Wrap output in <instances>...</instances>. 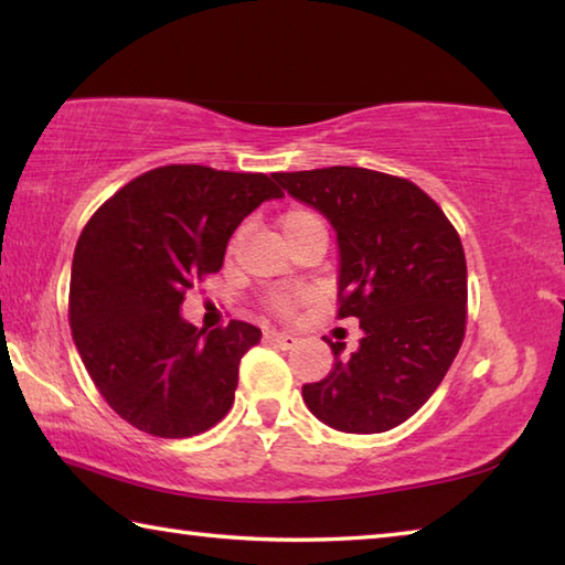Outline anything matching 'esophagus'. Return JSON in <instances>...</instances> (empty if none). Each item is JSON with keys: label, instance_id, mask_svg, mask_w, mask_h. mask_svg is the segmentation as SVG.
Listing matches in <instances>:
<instances>
[{"label": "esophagus", "instance_id": "1", "mask_svg": "<svg viewBox=\"0 0 565 565\" xmlns=\"http://www.w3.org/2000/svg\"><path fill=\"white\" fill-rule=\"evenodd\" d=\"M266 339H269L271 343H276L279 349H291L296 347V337L289 331H266Z\"/></svg>", "mask_w": 565, "mask_h": 565}]
</instances>
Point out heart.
<instances>
[{
    "mask_svg": "<svg viewBox=\"0 0 565 565\" xmlns=\"http://www.w3.org/2000/svg\"><path fill=\"white\" fill-rule=\"evenodd\" d=\"M311 224H321V218L309 212V209H291V212H286L281 216V234H291L296 228H303V226H311ZM284 309H289V301H281Z\"/></svg>",
    "mask_w": 565,
    "mask_h": 565,
    "instance_id": "heart-1",
    "label": "heart"
}]
</instances>
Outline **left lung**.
Returning a JSON list of instances; mask_svg holds the SVG:
<instances>
[{
    "label": "left lung",
    "mask_w": 565,
    "mask_h": 565,
    "mask_svg": "<svg viewBox=\"0 0 565 565\" xmlns=\"http://www.w3.org/2000/svg\"><path fill=\"white\" fill-rule=\"evenodd\" d=\"M299 202L329 218L339 244V319L363 337L351 356L331 343L333 369L301 388L323 424L381 434L431 398L466 331L461 238L408 179L361 167L274 174Z\"/></svg>",
    "instance_id": "8db88e82"
}]
</instances>
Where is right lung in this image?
<instances>
[{
  "instance_id": "add662e5",
  "label": "right lung",
  "mask_w": 565,
  "mask_h": 565,
  "mask_svg": "<svg viewBox=\"0 0 565 565\" xmlns=\"http://www.w3.org/2000/svg\"><path fill=\"white\" fill-rule=\"evenodd\" d=\"M281 189L266 174L151 169L94 214L74 248L70 327L94 386L139 431L196 436L234 404L238 361L262 331H204L181 317L194 281L222 269L234 228Z\"/></svg>"
}]
</instances>
